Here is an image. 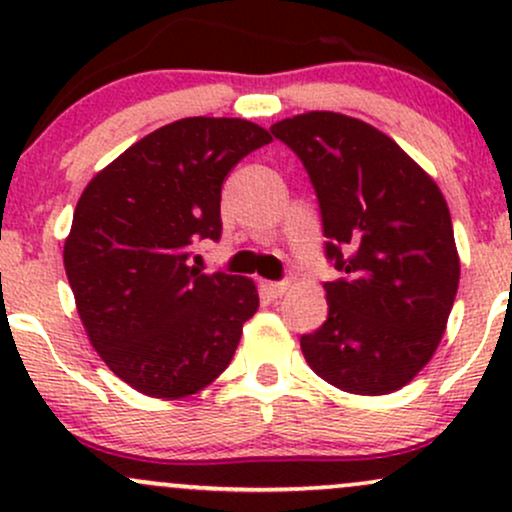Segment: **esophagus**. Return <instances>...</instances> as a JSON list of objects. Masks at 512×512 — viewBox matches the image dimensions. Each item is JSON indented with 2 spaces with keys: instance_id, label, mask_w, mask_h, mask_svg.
Returning a JSON list of instances; mask_svg holds the SVG:
<instances>
[{
  "instance_id": "esophagus-1",
  "label": "esophagus",
  "mask_w": 512,
  "mask_h": 512,
  "mask_svg": "<svg viewBox=\"0 0 512 512\" xmlns=\"http://www.w3.org/2000/svg\"><path fill=\"white\" fill-rule=\"evenodd\" d=\"M262 289L269 298H279V296H284L286 289H289V281H264Z\"/></svg>"
}]
</instances>
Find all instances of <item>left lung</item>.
I'll return each instance as SVG.
<instances>
[{"instance_id": "1", "label": "left lung", "mask_w": 512, "mask_h": 512, "mask_svg": "<svg viewBox=\"0 0 512 512\" xmlns=\"http://www.w3.org/2000/svg\"><path fill=\"white\" fill-rule=\"evenodd\" d=\"M320 204L327 320L303 334L308 366L354 395L404 387L436 354L460 284L448 204L431 175L356 117L305 113L272 125Z\"/></svg>"}]
</instances>
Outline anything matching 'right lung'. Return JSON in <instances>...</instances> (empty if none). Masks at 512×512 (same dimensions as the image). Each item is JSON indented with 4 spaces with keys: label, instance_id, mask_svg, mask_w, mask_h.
I'll return each mask as SVG.
<instances>
[{
    "label": "right lung",
    "instance_id": "1",
    "mask_svg": "<svg viewBox=\"0 0 512 512\" xmlns=\"http://www.w3.org/2000/svg\"><path fill=\"white\" fill-rule=\"evenodd\" d=\"M272 142L238 117H185L146 134L86 185L64 269L93 349L117 378L175 399L228 368L255 315V284L202 274L192 250L221 238V185Z\"/></svg>",
    "mask_w": 512,
    "mask_h": 512
}]
</instances>
